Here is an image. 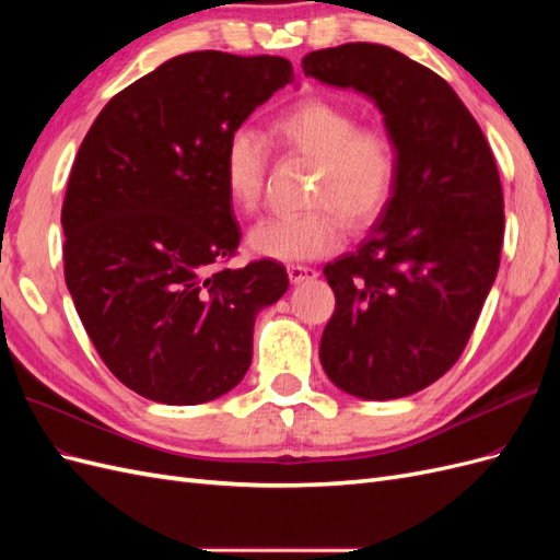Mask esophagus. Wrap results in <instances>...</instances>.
<instances>
[{"mask_svg": "<svg viewBox=\"0 0 560 560\" xmlns=\"http://www.w3.org/2000/svg\"><path fill=\"white\" fill-rule=\"evenodd\" d=\"M287 276H290L292 284H301V282H306V280L317 278V270H315V268H311V266L292 264V266H287Z\"/></svg>", "mask_w": 560, "mask_h": 560, "instance_id": "34e87169", "label": "esophagus"}]
</instances>
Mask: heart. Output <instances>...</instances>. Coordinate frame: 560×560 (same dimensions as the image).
I'll return each mask as SVG.
<instances>
[{
  "instance_id": "b5f03b06",
  "label": "heart",
  "mask_w": 560,
  "mask_h": 560,
  "mask_svg": "<svg viewBox=\"0 0 560 560\" xmlns=\"http://www.w3.org/2000/svg\"><path fill=\"white\" fill-rule=\"evenodd\" d=\"M273 138L294 156L315 161L306 212L268 217L249 231V247L266 259L308 261L341 245V222L364 231L387 208L397 182V149L381 128H360L358 116L327 100H303L282 112ZM270 163L264 135L233 128L222 151V177L231 202L259 208Z\"/></svg>"
}]
</instances>
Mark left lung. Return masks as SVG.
<instances>
[{
	"instance_id": "8db88e82",
	"label": "left lung",
	"mask_w": 560,
	"mask_h": 560,
	"mask_svg": "<svg viewBox=\"0 0 560 560\" xmlns=\"http://www.w3.org/2000/svg\"><path fill=\"white\" fill-rule=\"evenodd\" d=\"M301 67L374 100L397 149L378 222L358 252L325 266L336 311L319 362L352 397L413 395L460 358L498 276L504 200L493 151L448 83L395 48L343 44Z\"/></svg>"
}]
</instances>
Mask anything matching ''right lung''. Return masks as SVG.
<instances>
[{"mask_svg":"<svg viewBox=\"0 0 560 560\" xmlns=\"http://www.w3.org/2000/svg\"><path fill=\"white\" fill-rule=\"evenodd\" d=\"M292 81L280 56L196 50L114 95L83 138L62 202L65 282L132 393L191 406L247 374L254 319L290 278L273 259L222 268L241 243L222 151Z\"/></svg>","mask_w":560,"mask_h":560,"instance_id":"1","label":"right lung"}]
</instances>
